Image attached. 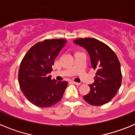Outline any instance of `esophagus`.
Segmentation results:
<instances>
[{
    "label": "esophagus",
    "instance_id": "1",
    "mask_svg": "<svg viewBox=\"0 0 135 135\" xmlns=\"http://www.w3.org/2000/svg\"><path fill=\"white\" fill-rule=\"evenodd\" d=\"M72 83H73V84H76V85H77V86H79V85H80L81 84V83H79V82H72Z\"/></svg>",
    "mask_w": 135,
    "mask_h": 135
}]
</instances>
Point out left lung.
Wrapping results in <instances>:
<instances>
[{"instance_id": "left-lung-1", "label": "left lung", "mask_w": 135, "mask_h": 135, "mask_svg": "<svg viewBox=\"0 0 135 135\" xmlns=\"http://www.w3.org/2000/svg\"><path fill=\"white\" fill-rule=\"evenodd\" d=\"M74 42L88 51L92 67L97 70L95 82L89 85L90 92L83 97L84 99L94 106L108 103L115 96L121 86L122 72L118 58L110 47L95 38H80Z\"/></svg>"}]
</instances>
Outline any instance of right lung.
I'll return each mask as SVG.
<instances>
[{
    "label": "right lung",
    "instance_id": "1",
    "mask_svg": "<svg viewBox=\"0 0 135 135\" xmlns=\"http://www.w3.org/2000/svg\"><path fill=\"white\" fill-rule=\"evenodd\" d=\"M65 42L62 38L39 42L30 49L21 60L18 72L20 89L34 105L47 108L61 99L68 82L51 80L49 73Z\"/></svg>",
    "mask_w": 135,
    "mask_h": 135
}]
</instances>
